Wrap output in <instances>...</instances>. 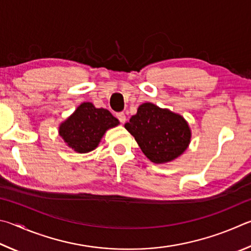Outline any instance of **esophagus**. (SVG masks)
<instances>
[{"mask_svg": "<svg viewBox=\"0 0 251 251\" xmlns=\"http://www.w3.org/2000/svg\"><path fill=\"white\" fill-rule=\"evenodd\" d=\"M117 118L119 119V121L121 123H125L126 122V114L125 112H118L117 113Z\"/></svg>", "mask_w": 251, "mask_h": 251, "instance_id": "obj_1", "label": "esophagus"}]
</instances>
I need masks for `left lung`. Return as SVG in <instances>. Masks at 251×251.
<instances>
[{"mask_svg":"<svg viewBox=\"0 0 251 251\" xmlns=\"http://www.w3.org/2000/svg\"><path fill=\"white\" fill-rule=\"evenodd\" d=\"M125 128L133 135L140 149L153 163H168L186 150L191 129L181 114L151 102L142 103Z\"/></svg>","mask_w":251,"mask_h":251,"instance_id":"left-lung-1","label":"left lung"}]
</instances>
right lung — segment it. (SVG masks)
<instances>
[{"label": "right lung", "instance_id": "1", "mask_svg": "<svg viewBox=\"0 0 251 251\" xmlns=\"http://www.w3.org/2000/svg\"><path fill=\"white\" fill-rule=\"evenodd\" d=\"M119 125V120L103 108L91 102H82L72 116L59 126V135L69 148L78 153H87L98 147L105 131Z\"/></svg>", "mask_w": 251, "mask_h": 251}]
</instances>
